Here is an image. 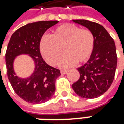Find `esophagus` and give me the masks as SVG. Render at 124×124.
<instances>
[{"label": "esophagus", "instance_id": "obj_1", "mask_svg": "<svg viewBox=\"0 0 124 124\" xmlns=\"http://www.w3.org/2000/svg\"><path fill=\"white\" fill-rule=\"evenodd\" d=\"M60 73H61L62 74H66V73H67V70H60Z\"/></svg>", "mask_w": 124, "mask_h": 124}]
</instances>
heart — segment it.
<instances>
[{"label": "heart", "mask_w": 124, "mask_h": 124, "mask_svg": "<svg viewBox=\"0 0 124 124\" xmlns=\"http://www.w3.org/2000/svg\"><path fill=\"white\" fill-rule=\"evenodd\" d=\"M95 38L88 29H81L73 24H64L55 29L51 37L43 36L40 50L43 58L50 65L60 61L62 49L64 55L60 61L64 68L84 63L91 55Z\"/></svg>", "instance_id": "b5f03b06"}]
</instances>
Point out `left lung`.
I'll list each match as a JSON object with an SVG mask.
<instances>
[{
	"mask_svg": "<svg viewBox=\"0 0 124 124\" xmlns=\"http://www.w3.org/2000/svg\"><path fill=\"white\" fill-rule=\"evenodd\" d=\"M90 30L95 38V45L88 62L78 69L79 79L72 84L81 97L93 99L103 95L113 83L117 57L115 42L103 26L86 20H73Z\"/></svg>",
	"mask_w": 124,
	"mask_h": 124,
	"instance_id": "1",
	"label": "left lung"
}]
</instances>
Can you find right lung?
<instances>
[{
  "instance_id": "add662e5",
  "label": "right lung",
  "mask_w": 124,
  "mask_h": 124,
  "mask_svg": "<svg viewBox=\"0 0 124 124\" xmlns=\"http://www.w3.org/2000/svg\"><path fill=\"white\" fill-rule=\"evenodd\" d=\"M58 23L49 20L29 23L17 29L9 42L5 54L7 77L16 93L29 103L42 104L54 95L55 80L61 73L42 58L40 43L45 31ZM22 54H29L35 64L34 73L27 78L17 76L13 69L15 58Z\"/></svg>"
}]
</instances>
